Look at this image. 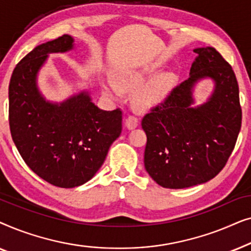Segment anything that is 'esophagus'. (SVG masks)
<instances>
[{
	"mask_svg": "<svg viewBox=\"0 0 251 251\" xmlns=\"http://www.w3.org/2000/svg\"><path fill=\"white\" fill-rule=\"evenodd\" d=\"M137 126H138V120H137V118H135V116L130 115V116H128V118L126 119V126L129 130L135 129Z\"/></svg>",
	"mask_w": 251,
	"mask_h": 251,
	"instance_id": "34e87169",
	"label": "esophagus"
}]
</instances>
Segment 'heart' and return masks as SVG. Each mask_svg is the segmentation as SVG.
Wrapping results in <instances>:
<instances>
[{
  "label": "heart",
  "instance_id": "1",
  "mask_svg": "<svg viewBox=\"0 0 251 251\" xmlns=\"http://www.w3.org/2000/svg\"><path fill=\"white\" fill-rule=\"evenodd\" d=\"M156 73V68L151 66L146 70L121 73L115 76V84L122 91H136L149 82L151 77ZM176 84V75L170 72L157 75L155 78L137 92L133 98V105L138 111H151L161 102H163L167 96L170 94ZM102 88L111 97H118V88L112 82H102Z\"/></svg>",
  "mask_w": 251,
  "mask_h": 251
}]
</instances>
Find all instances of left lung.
<instances>
[{
  "label": "left lung",
  "mask_w": 251,
  "mask_h": 251,
  "mask_svg": "<svg viewBox=\"0 0 251 251\" xmlns=\"http://www.w3.org/2000/svg\"><path fill=\"white\" fill-rule=\"evenodd\" d=\"M190 77L144 116L145 169L166 188L207 183L225 167L241 129L239 85L232 67L215 48H197ZM210 78L214 90L194 106L199 81Z\"/></svg>",
  "instance_id": "obj_1"
}]
</instances>
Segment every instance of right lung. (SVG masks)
<instances>
[{
    "instance_id": "obj_1",
    "label": "right lung",
    "mask_w": 251,
    "mask_h": 251,
    "mask_svg": "<svg viewBox=\"0 0 251 251\" xmlns=\"http://www.w3.org/2000/svg\"><path fill=\"white\" fill-rule=\"evenodd\" d=\"M73 48L67 34L40 44L19 61L9 84L10 131L17 150L37 176L63 188L90 180L122 131V112L102 111L88 91L61 102L41 94L37 75L49 54Z\"/></svg>"
}]
</instances>
